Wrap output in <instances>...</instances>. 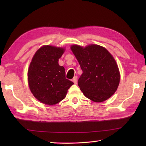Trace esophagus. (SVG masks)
<instances>
[{
    "instance_id": "1",
    "label": "esophagus",
    "mask_w": 146,
    "mask_h": 146,
    "mask_svg": "<svg viewBox=\"0 0 146 146\" xmlns=\"http://www.w3.org/2000/svg\"><path fill=\"white\" fill-rule=\"evenodd\" d=\"M73 82L74 83H75V84H77V76H75L73 78Z\"/></svg>"
}]
</instances>
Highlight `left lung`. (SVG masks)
Segmentation results:
<instances>
[{"label":"left lung","mask_w":146,"mask_h":146,"mask_svg":"<svg viewBox=\"0 0 146 146\" xmlns=\"http://www.w3.org/2000/svg\"><path fill=\"white\" fill-rule=\"evenodd\" d=\"M83 73L78 85L86 98L100 103L108 100L117 91L120 80L119 67L107 49L98 44L85 47L70 46Z\"/></svg>","instance_id":"obj_1"}]
</instances>
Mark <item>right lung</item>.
Here are the masks:
<instances>
[{"mask_svg":"<svg viewBox=\"0 0 146 146\" xmlns=\"http://www.w3.org/2000/svg\"><path fill=\"white\" fill-rule=\"evenodd\" d=\"M65 48L44 45L36 51L27 71L31 92L37 100L48 105H54L66 97L73 83L65 78V70L58 61Z\"/></svg>","mask_w":146,"mask_h":146,"instance_id":"right-lung-1","label":"right lung"}]
</instances>
